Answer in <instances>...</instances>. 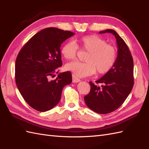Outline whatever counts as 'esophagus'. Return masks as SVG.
Instances as JSON below:
<instances>
[{
	"label": "esophagus",
	"mask_w": 149,
	"mask_h": 149,
	"mask_svg": "<svg viewBox=\"0 0 149 149\" xmlns=\"http://www.w3.org/2000/svg\"><path fill=\"white\" fill-rule=\"evenodd\" d=\"M81 80L77 78L76 76H75V75L73 74L72 75V82L73 83H79V82H80Z\"/></svg>",
	"instance_id": "34e87169"
}]
</instances>
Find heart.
<instances>
[{
  "instance_id": "heart-1",
  "label": "heart",
  "mask_w": 149,
  "mask_h": 149,
  "mask_svg": "<svg viewBox=\"0 0 149 149\" xmlns=\"http://www.w3.org/2000/svg\"><path fill=\"white\" fill-rule=\"evenodd\" d=\"M79 46L88 52L84 63L74 61L67 63L66 69L72 72L77 77H84L97 74H104L109 72L115 65L117 52L113 45L97 35H88L77 40ZM78 47L74 42H67L61 48V54L67 60L76 58Z\"/></svg>"
}]
</instances>
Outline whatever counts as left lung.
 <instances>
[{
  "instance_id": "left-lung-1",
  "label": "left lung",
  "mask_w": 149,
  "mask_h": 149,
  "mask_svg": "<svg viewBox=\"0 0 149 149\" xmlns=\"http://www.w3.org/2000/svg\"><path fill=\"white\" fill-rule=\"evenodd\" d=\"M106 33H111L116 39V63L109 72L95 81L97 84L90 82V91L84 98L86 106L99 114L109 113L118 109L129 96L134 84L133 59L127 45L115 31L106 29L99 32Z\"/></svg>"
}]
</instances>
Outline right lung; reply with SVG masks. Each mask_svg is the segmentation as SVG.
Instances as JSON below:
<instances>
[{
    "instance_id": "right-lung-1",
    "label": "right lung",
    "mask_w": 149,
    "mask_h": 149,
    "mask_svg": "<svg viewBox=\"0 0 149 149\" xmlns=\"http://www.w3.org/2000/svg\"><path fill=\"white\" fill-rule=\"evenodd\" d=\"M74 33L56 27L44 29L22 47L15 62V81L22 96L33 109L47 111L61 99L63 88L72 81L70 72L49 77L62 66L60 47ZM57 72V73H58Z\"/></svg>"
}]
</instances>
